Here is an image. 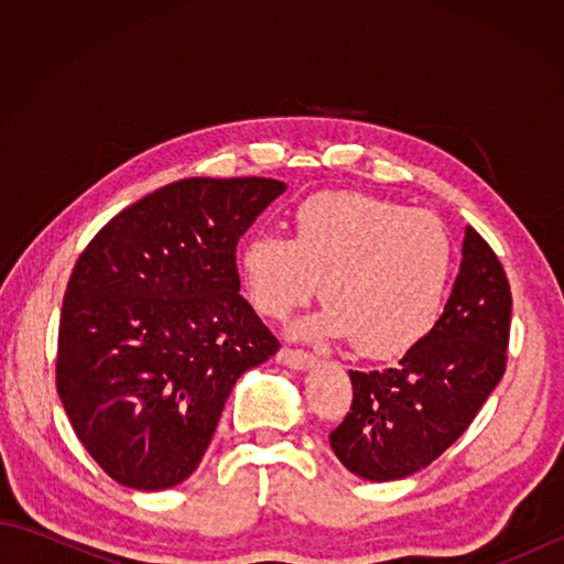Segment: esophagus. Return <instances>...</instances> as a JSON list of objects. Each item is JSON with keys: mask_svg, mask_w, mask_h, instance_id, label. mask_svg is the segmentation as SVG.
Wrapping results in <instances>:
<instances>
[{"mask_svg": "<svg viewBox=\"0 0 564 564\" xmlns=\"http://www.w3.org/2000/svg\"><path fill=\"white\" fill-rule=\"evenodd\" d=\"M279 358H281L285 366L295 368V370H305V368L317 364V358L313 354H307L303 349H291V346H285V349H281Z\"/></svg>", "mask_w": 564, "mask_h": 564, "instance_id": "esophagus-1", "label": "esophagus"}]
</instances>
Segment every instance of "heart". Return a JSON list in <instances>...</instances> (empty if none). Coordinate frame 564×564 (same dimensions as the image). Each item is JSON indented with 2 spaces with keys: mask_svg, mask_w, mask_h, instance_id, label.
Returning a JSON list of instances; mask_svg holds the SVG:
<instances>
[{
  "mask_svg": "<svg viewBox=\"0 0 564 564\" xmlns=\"http://www.w3.org/2000/svg\"><path fill=\"white\" fill-rule=\"evenodd\" d=\"M249 303L283 319L322 291L327 307L301 325L313 339H354L392 358L422 344L446 305L455 271L436 215L356 191H319L293 210V237H251L239 257Z\"/></svg>",
  "mask_w": 564,
  "mask_h": 564,
  "instance_id": "b5f03b06",
  "label": "heart"
}]
</instances>
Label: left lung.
Instances as JSON below:
<instances>
[{
	"instance_id": "obj_1",
	"label": "left lung",
	"mask_w": 564,
	"mask_h": 564,
	"mask_svg": "<svg viewBox=\"0 0 564 564\" xmlns=\"http://www.w3.org/2000/svg\"><path fill=\"white\" fill-rule=\"evenodd\" d=\"M509 327L505 267L467 225L458 279L434 332L394 368L349 370L351 410L329 434L344 467L370 482H388L434 463L505 376Z\"/></svg>"
}]
</instances>
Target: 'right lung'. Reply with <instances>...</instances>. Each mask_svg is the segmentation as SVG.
<instances>
[{"label": "right lung", "mask_w": 564, "mask_h": 564, "mask_svg": "<svg viewBox=\"0 0 564 564\" xmlns=\"http://www.w3.org/2000/svg\"><path fill=\"white\" fill-rule=\"evenodd\" d=\"M285 191L182 178L84 247L67 281L55 386L82 446L145 492L196 470L237 378L281 349L239 295L237 242Z\"/></svg>", "instance_id": "obj_1"}]
</instances>
